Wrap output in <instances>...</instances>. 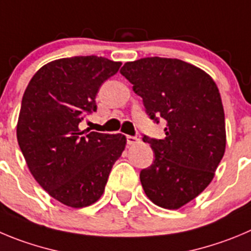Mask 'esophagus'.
I'll use <instances>...</instances> for the list:
<instances>
[{
	"instance_id": "obj_1",
	"label": "esophagus",
	"mask_w": 251,
	"mask_h": 251,
	"mask_svg": "<svg viewBox=\"0 0 251 251\" xmlns=\"http://www.w3.org/2000/svg\"><path fill=\"white\" fill-rule=\"evenodd\" d=\"M126 141L127 145H135L140 141V139H137L136 136H126Z\"/></svg>"
}]
</instances>
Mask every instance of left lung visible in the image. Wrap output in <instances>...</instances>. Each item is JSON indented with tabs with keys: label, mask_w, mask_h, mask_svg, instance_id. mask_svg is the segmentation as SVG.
<instances>
[{
	"label": "left lung",
	"mask_w": 251,
	"mask_h": 251,
	"mask_svg": "<svg viewBox=\"0 0 251 251\" xmlns=\"http://www.w3.org/2000/svg\"><path fill=\"white\" fill-rule=\"evenodd\" d=\"M120 73L144 100L152 120L166 121L165 139L144 136L154 161L140 173L149 200L165 209H179L214 178L226 145L221 93L209 74L172 58L127 62Z\"/></svg>",
	"instance_id": "left-lung-1"
}]
</instances>
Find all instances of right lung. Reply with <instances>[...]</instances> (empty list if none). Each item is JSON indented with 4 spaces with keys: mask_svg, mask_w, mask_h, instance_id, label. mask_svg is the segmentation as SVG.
I'll return each mask as SVG.
<instances>
[{
    "mask_svg": "<svg viewBox=\"0 0 251 251\" xmlns=\"http://www.w3.org/2000/svg\"><path fill=\"white\" fill-rule=\"evenodd\" d=\"M121 62L106 58H62L32 76L22 98L17 140L28 170L55 201L84 208L100 200L125 135L85 132L79 123L97 111L95 98Z\"/></svg>",
    "mask_w": 251,
    "mask_h": 251,
    "instance_id": "1",
    "label": "right lung"
}]
</instances>
